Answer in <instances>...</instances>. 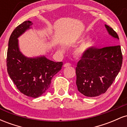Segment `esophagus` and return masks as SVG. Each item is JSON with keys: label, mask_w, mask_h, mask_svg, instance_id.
<instances>
[{"label": "esophagus", "mask_w": 127, "mask_h": 127, "mask_svg": "<svg viewBox=\"0 0 127 127\" xmlns=\"http://www.w3.org/2000/svg\"><path fill=\"white\" fill-rule=\"evenodd\" d=\"M70 65H71L70 63H65L64 64V67H69L70 66Z\"/></svg>", "instance_id": "esophagus-1"}]
</instances>
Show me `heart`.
<instances>
[{"instance_id":"heart-1","label":"heart","mask_w":127,"mask_h":127,"mask_svg":"<svg viewBox=\"0 0 127 127\" xmlns=\"http://www.w3.org/2000/svg\"><path fill=\"white\" fill-rule=\"evenodd\" d=\"M85 36H81L79 37L80 41H82L85 39ZM94 42L93 39H88L83 41L75 51V54L76 57H81L88 52L94 46Z\"/></svg>"}]
</instances>
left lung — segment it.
Returning a JSON list of instances; mask_svg holds the SVG:
<instances>
[{
  "instance_id": "obj_1",
  "label": "left lung",
  "mask_w": 127,
  "mask_h": 127,
  "mask_svg": "<svg viewBox=\"0 0 127 127\" xmlns=\"http://www.w3.org/2000/svg\"><path fill=\"white\" fill-rule=\"evenodd\" d=\"M108 34L119 40L117 33L105 24ZM120 45L101 49L92 48L82 57L76 67L78 91L87 97H94L105 93L118 75L122 67Z\"/></svg>"
}]
</instances>
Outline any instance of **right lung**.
Wrapping results in <instances>:
<instances>
[{
	"instance_id": "obj_1",
	"label": "right lung",
	"mask_w": 127,
	"mask_h": 127,
	"mask_svg": "<svg viewBox=\"0 0 127 127\" xmlns=\"http://www.w3.org/2000/svg\"><path fill=\"white\" fill-rule=\"evenodd\" d=\"M33 24L26 21L13 31L9 39L6 63L8 75L19 91L37 98L48 90L52 77L62 69L63 62H53L43 55L28 57L22 53L18 37L32 29Z\"/></svg>"
}]
</instances>
